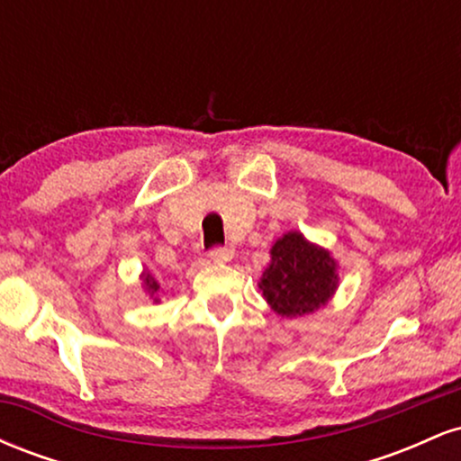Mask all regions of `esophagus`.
<instances>
[{"label": "esophagus", "mask_w": 461, "mask_h": 461, "mask_svg": "<svg viewBox=\"0 0 461 461\" xmlns=\"http://www.w3.org/2000/svg\"><path fill=\"white\" fill-rule=\"evenodd\" d=\"M210 260L219 262V264H227L234 260V249L231 247H216L210 251Z\"/></svg>", "instance_id": "34e87169"}]
</instances>
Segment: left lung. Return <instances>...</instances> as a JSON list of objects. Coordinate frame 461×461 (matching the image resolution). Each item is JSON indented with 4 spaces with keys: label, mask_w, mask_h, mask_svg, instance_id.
I'll return each mask as SVG.
<instances>
[{
    "label": "left lung",
    "mask_w": 461,
    "mask_h": 461,
    "mask_svg": "<svg viewBox=\"0 0 461 461\" xmlns=\"http://www.w3.org/2000/svg\"><path fill=\"white\" fill-rule=\"evenodd\" d=\"M338 268L330 249L308 240L299 230H290L271 247V262L258 288L275 314L299 319L333 299L340 285Z\"/></svg>",
    "instance_id": "obj_1"
}]
</instances>
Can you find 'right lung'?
<instances>
[{"mask_svg":"<svg viewBox=\"0 0 461 461\" xmlns=\"http://www.w3.org/2000/svg\"><path fill=\"white\" fill-rule=\"evenodd\" d=\"M140 285L142 290H145V294H149V299L153 303H160V282H158L153 275L147 271V268H142L140 273Z\"/></svg>","mask_w":461,"mask_h":461,"instance_id":"1","label":"right lung"}]
</instances>
